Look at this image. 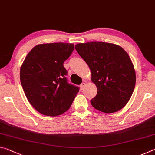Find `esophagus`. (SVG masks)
Returning <instances> with one entry per match:
<instances>
[{
  "label": "esophagus",
  "instance_id": "34e87169",
  "mask_svg": "<svg viewBox=\"0 0 155 155\" xmlns=\"http://www.w3.org/2000/svg\"><path fill=\"white\" fill-rule=\"evenodd\" d=\"M85 83H81V85H80V87L81 88V90H83V89L85 87Z\"/></svg>",
  "mask_w": 155,
  "mask_h": 155
}]
</instances>
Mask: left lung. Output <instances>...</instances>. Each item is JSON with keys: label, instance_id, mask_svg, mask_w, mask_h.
<instances>
[{"label": "left lung", "instance_id": "left-lung-1", "mask_svg": "<svg viewBox=\"0 0 155 155\" xmlns=\"http://www.w3.org/2000/svg\"><path fill=\"white\" fill-rule=\"evenodd\" d=\"M75 49L90 67L97 94L90 103L100 111L122 109L134 90L136 75L128 54L121 46L103 41L80 43Z\"/></svg>", "mask_w": 155, "mask_h": 155}]
</instances>
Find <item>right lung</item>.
Masks as SVG:
<instances>
[{
    "instance_id": "1",
    "label": "right lung",
    "mask_w": 155,
    "mask_h": 155,
    "mask_svg": "<svg viewBox=\"0 0 155 155\" xmlns=\"http://www.w3.org/2000/svg\"><path fill=\"white\" fill-rule=\"evenodd\" d=\"M74 45L41 44L28 52L20 71V82L28 102L40 114L57 116L72 105L79 87L69 84L64 62Z\"/></svg>"
}]
</instances>
